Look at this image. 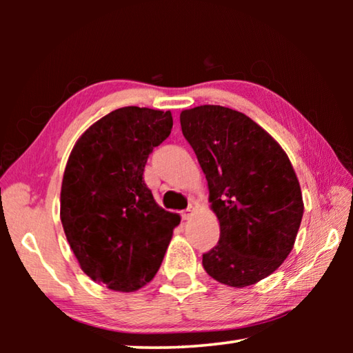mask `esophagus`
Masks as SVG:
<instances>
[{
    "mask_svg": "<svg viewBox=\"0 0 353 353\" xmlns=\"http://www.w3.org/2000/svg\"><path fill=\"white\" fill-rule=\"evenodd\" d=\"M191 214H193V210H191V207H188L187 210H183V212L181 213V216H182L183 221H187V219L191 218Z\"/></svg>",
    "mask_w": 353,
    "mask_h": 353,
    "instance_id": "obj_1",
    "label": "esophagus"
}]
</instances>
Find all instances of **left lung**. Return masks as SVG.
<instances>
[{
	"instance_id": "left-lung-1",
	"label": "left lung",
	"mask_w": 353,
	"mask_h": 353,
	"mask_svg": "<svg viewBox=\"0 0 353 353\" xmlns=\"http://www.w3.org/2000/svg\"><path fill=\"white\" fill-rule=\"evenodd\" d=\"M182 134L198 157L219 241L202 255L210 277L234 288L260 282L294 246L302 191L282 146L241 112L199 105L181 113Z\"/></svg>"
}]
</instances>
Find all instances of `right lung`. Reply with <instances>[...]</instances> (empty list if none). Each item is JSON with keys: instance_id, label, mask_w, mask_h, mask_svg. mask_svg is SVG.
Instances as JSON below:
<instances>
[{"instance_id": "right-lung-1", "label": "right lung", "mask_w": 353, "mask_h": 353, "mask_svg": "<svg viewBox=\"0 0 353 353\" xmlns=\"http://www.w3.org/2000/svg\"><path fill=\"white\" fill-rule=\"evenodd\" d=\"M171 129L170 110L121 107L92 124L68 157L63 232L81 270L109 290L132 292L151 282L181 223L143 181L149 154Z\"/></svg>"}]
</instances>
